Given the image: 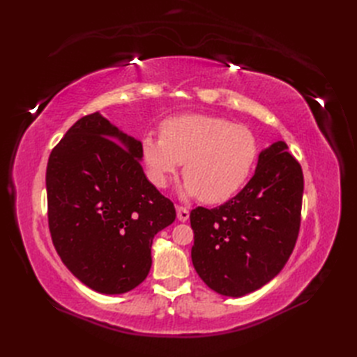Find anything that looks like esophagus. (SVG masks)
I'll use <instances>...</instances> for the list:
<instances>
[{"label":"esophagus","mask_w":357,"mask_h":357,"mask_svg":"<svg viewBox=\"0 0 357 357\" xmlns=\"http://www.w3.org/2000/svg\"><path fill=\"white\" fill-rule=\"evenodd\" d=\"M177 219L180 222H188L189 220V210L185 207H177Z\"/></svg>","instance_id":"1"}]
</instances>
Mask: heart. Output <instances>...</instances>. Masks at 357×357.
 Instances as JSON below:
<instances>
[{"instance_id":"heart-1","label":"heart","mask_w":357,"mask_h":357,"mask_svg":"<svg viewBox=\"0 0 357 357\" xmlns=\"http://www.w3.org/2000/svg\"><path fill=\"white\" fill-rule=\"evenodd\" d=\"M139 152L156 188H167L185 162L181 195L215 204L244 186L259 149L253 132L243 125L215 116L180 114L162 123V135L144 134Z\"/></svg>"}]
</instances>
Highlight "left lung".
Returning a JSON list of instances; mask_svg holds the SVG:
<instances>
[{
	"label": "left lung",
	"mask_w": 357,
	"mask_h": 357,
	"mask_svg": "<svg viewBox=\"0 0 357 357\" xmlns=\"http://www.w3.org/2000/svg\"><path fill=\"white\" fill-rule=\"evenodd\" d=\"M287 150L284 142L268 146L238 195L218 208L190 211L192 264L219 295L240 298L261 289L294 252L304 176Z\"/></svg>",
	"instance_id": "obj_1"
}]
</instances>
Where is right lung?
I'll use <instances>...</instances> for the list:
<instances>
[{
    "label": "right lung",
    "mask_w": 357,
    "mask_h": 357,
    "mask_svg": "<svg viewBox=\"0 0 357 357\" xmlns=\"http://www.w3.org/2000/svg\"><path fill=\"white\" fill-rule=\"evenodd\" d=\"M142 142L100 113L84 116L52 150L47 215L53 245L74 277L104 295L143 283L155 235L176 208L142 167Z\"/></svg>",
    "instance_id": "right-lung-1"
}]
</instances>
